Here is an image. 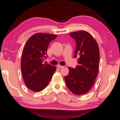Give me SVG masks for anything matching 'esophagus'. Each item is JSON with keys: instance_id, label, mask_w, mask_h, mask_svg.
Instances as JSON below:
<instances>
[{"instance_id": "34e87169", "label": "esophagus", "mask_w": 120, "mask_h": 120, "mask_svg": "<svg viewBox=\"0 0 120 120\" xmlns=\"http://www.w3.org/2000/svg\"><path fill=\"white\" fill-rule=\"evenodd\" d=\"M56 67H57V68H61L62 67H64L62 66H60V65H59V64L57 65V66H56Z\"/></svg>"}]
</instances>
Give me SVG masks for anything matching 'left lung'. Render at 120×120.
<instances>
[{
  "instance_id": "8db88e82",
  "label": "left lung",
  "mask_w": 120,
  "mask_h": 120,
  "mask_svg": "<svg viewBox=\"0 0 120 120\" xmlns=\"http://www.w3.org/2000/svg\"><path fill=\"white\" fill-rule=\"evenodd\" d=\"M76 43L74 58H78L75 68L69 67L64 77L67 86L72 93L82 95L92 88L98 75L99 51L98 44L88 32L80 31L70 33Z\"/></svg>"
}]
</instances>
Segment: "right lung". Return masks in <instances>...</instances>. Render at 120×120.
Wrapping results in <instances>:
<instances>
[{"label":"right lung","instance_id":"obj_1","mask_svg":"<svg viewBox=\"0 0 120 120\" xmlns=\"http://www.w3.org/2000/svg\"><path fill=\"white\" fill-rule=\"evenodd\" d=\"M57 35L36 33L27 40L23 49L21 59V71L24 82L28 88L38 92L47 86L56 67L43 64L47 56L49 44Z\"/></svg>","mask_w":120,"mask_h":120}]
</instances>
